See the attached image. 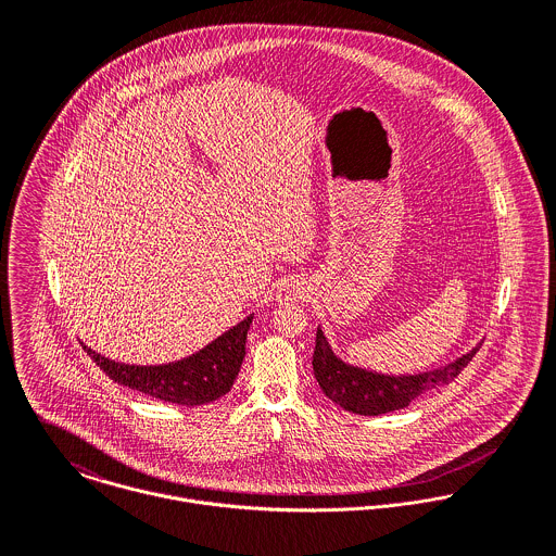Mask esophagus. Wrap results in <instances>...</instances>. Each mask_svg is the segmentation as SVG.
Listing matches in <instances>:
<instances>
[{
    "mask_svg": "<svg viewBox=\"0 0 556 556\" xmlns=\"http://www.w3.org/2000/svg\"><path fill=\"white\" fill-rule=\"evenodd\" d=\"M306 295V287L300 282V280H289L280 287L278 291V300L280 302H298Z\"/></svg>",
    "mask_w": 556,
    "mask_h": 556,
    "instance_id": "obj_1",
    "label": "esophagus"
}]
</instances>
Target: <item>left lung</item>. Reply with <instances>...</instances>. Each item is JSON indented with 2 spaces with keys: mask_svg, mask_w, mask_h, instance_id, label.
I'll return each mask as SVG.
<instances>
[{
  "mask_svg": "<svg viewBox=\"0 0 556 556\" xmlns=\"http://www.w3.org/2000/svg\"><path fill=\"white\" fill-rule=\"evenodd\" d=\"M479 346L456 362L421 375H379L357 366L344 364L333 355L320 327L317 329V346L313 355V368L323 394L340 404L344 410L357 415H383L408 406L413 400L434 388L452 383L463 368L476 357Z\"/></svg>",
  "mask_w": 556,
  "mask_h": 556,
  "instance_id": "left-lung-1",
  "label": "left lung"
}]
</instances>
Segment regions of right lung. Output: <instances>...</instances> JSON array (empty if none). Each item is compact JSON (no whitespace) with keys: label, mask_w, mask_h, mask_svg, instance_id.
<instances>
[{"label":"right lung","mask_w":556,"mask_h":556,"mask_svg":"<svg viewBox=\"0 0 556 556\" xmlns=\"http://www.w3.org/2000/svg\"><path fill=\"white\" fill-rule=\"evenodd\" d=\"M250 323L252 315L218 336L199 353L162 366L119 364L102 357L89 346L83 349L96 362V366H100V370L119 386L164 402L199 406L225 396L233 388L245 355V336Z\"/></svg>","instance_id":"add662e5"}]
</instances>
